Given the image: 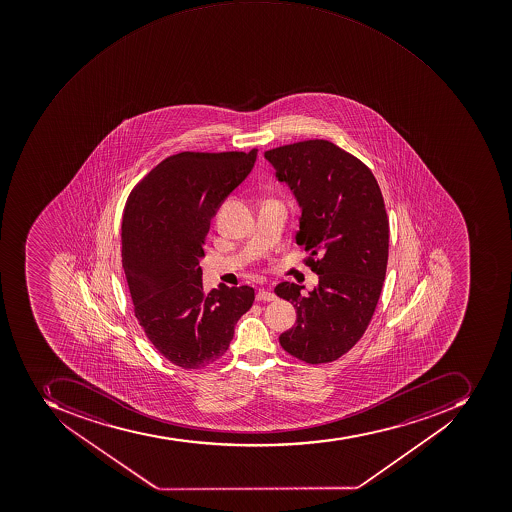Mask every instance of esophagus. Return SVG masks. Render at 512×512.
<instances>
[{"mask_svg": "<svg viewBox=\"0 0 512 512\" xmlns=\"http://www.w3.org/2000/svg\"><path fill=\"white\" fill-rule=\"evenodd\" d=\"M255 298H257V302H273V300H276V295L270 290L260 289Z\"/></svg>", "mask_w": 512, "mask_h": 512, "instance_id": "1", "label": "esophagus"}]
</instances>
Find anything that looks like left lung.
Masks as SVG:
<instances>
[{
    "label": "left lung",
    "mask_w": 512,
    "mask_h": 512,
    "mask_svg": "<svg viewBox=\"0 0 512 512\" xmlns=\"http://www.w3.org/2000/svg\"><path fill=\"white\" fill-rule=\"evenodd\" d=\"M279 182L302 209L298 246L319 276L305 287L281 282L274 292L297 309L279 343L306 364L337 361L364 335L386 276L389 222L372 171L329 140H305L265 151Z\"/></svg>",
    "instance_id": "obj_1"
}]
</instances>
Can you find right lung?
<instances>
[{"label":"right lung","instance_id":"obj_1","mask_svg":"<svg viewBox=\"0 0 512 512\" xmlns=\"http://www.w3.org/2000/svg\"><path fill=\"white\" fill-rule=\"evenodd\" d=\"M257 148L183 151L145 175L124 207L121 257L134 313L151 345L182 369L217 361L254 303L252 287L206 292L199 258L210 220L254 167Z\"/></svg>","mask_w":512,"mask_h":512}]
</instances>
